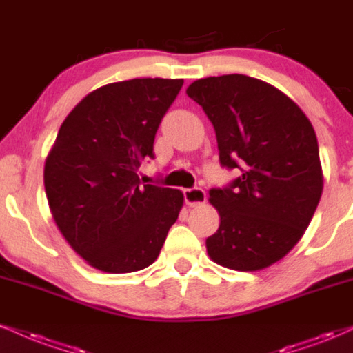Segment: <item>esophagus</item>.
Masks as SVG:
<instances>
[{
    "instance_id": "obj_1",
    "label": "esophagus",
    "mask_w": 353,
    "mask_h": 353,
    "mask_svg": "<svg viewBox=\"0 0 353 353\" xmlns=\"http://www.w3.org/2000/svg\"><path fill=\"white\" fill-rule=\"evenodd\" d=\"M207 195L205 190L201 188H192V189H184V201L188 205L195 207V205H201V203L205 202Z\"/></svg>"
}]
</instances>
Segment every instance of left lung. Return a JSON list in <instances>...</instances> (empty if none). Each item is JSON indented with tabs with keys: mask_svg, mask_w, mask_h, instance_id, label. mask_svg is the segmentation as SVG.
<instances>
[{
	"mask_svg": "<svg viewBox=\"0 0 353 353\" xmlns=\"http://www.w3.org/2000/svg\"><path fill=\"white\" fill-rule=\"evenodd\" d=\"M188 95L214 125L222 168L239 171L230 184L209 190L220 225L207 252L225 268H266L298 243L321 201L311 121L290 97L248 75L195 80Z\"/></svg>",
	"mask_w": 353,
	"mask_h": 353,
	"instance_id": "obj_1",
	"label": "left lung"
}]
</instances>
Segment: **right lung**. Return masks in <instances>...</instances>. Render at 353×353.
Segmentation results:
<instances>
[{
  "label": "right lung",
  "instance_id": "1",
  "mask_svg": "<svg viewBox=\"0 0 353 353\" xmlns=\"http://www.w3.org/2000/svg\"><path fill=\"white\" fill-rule=\"evenodd\" d=\"M182 79H133L88 93L69 113L44 165L50 212L93 268L133 273L163 248L184 202L181 190L143 184L161 120Z\"/></svg>",
  "mask_w": 353,
  "mask_h": 353
}]
</instances>
